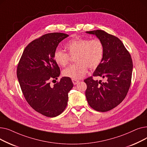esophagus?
<instances>
[{
  "instance_id": "esophagus-1",
  "label": "esophagus",
  "mask_w": 147,
  "mask_h": 147,
  "mask_svg": "<svg viewBox=\"0 0 147 147\" xmlns=\"http://www.w3.org/2000/svg\"><path fill=\"white\" fill-rule=\"evenodd\" d=\"M72 82H73V84H74V85H75V84H77L79 82V80H76V79H72Z\"/></svg>"
}]
</instances>
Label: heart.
<instances>
[{"mask_svg":"<svg viewBox=\"0 0 147 147\" xmlns=\"http://www.w3.org/2000/svg\"><path fill=\"white\" fill-rule=\"evenodd\" d=\"M65 49L69 55H75L77 63L65 68L63 72L65 77L72 79H80L86 75L88 67H98L103 59L104 46L99 39L89 40L86 38H77L71 40L65 45ZM55 63L65 67L69 63L68 54L60 50H56L53 54Z\"/></svg>","mask_w":147,"mask_h":147,"instance_id":"heart-1","label":"heart"}]
</instances>
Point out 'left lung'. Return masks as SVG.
I'll use <instances>...</instances> for the list:
<instances>
[{
  "instance_id": "obj_1",
  "label": "left lung",
  "mask_w": 147,
  "mask_h": 147,
  "mask_svg": "<svg viewBox=\"0 0 147 147\" xmlns=\"http://www.w3.org/2000/svg\"><path fill=\"white\" fill-rule=\"evenodd\" d=\"M96 36L104 46V57L93 73L105 78V82L92 77L84 80L87 84L85 95L89 105L97 111H110L120 104L129 91L133 69L131 56L119 38L103 30L86 32Z\"/></svg>"
}]
</instances>
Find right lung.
I'll return each mask as SVG.
<instances>
[{"instance_id": "obj_1", "label": "right lung", "mask_w": 147, "mask_h": 147, "mask_svg": "<svg viewBox=\"0 0 147 147\" xmlns=\"http://www.w3.org/2000/svg\"><path fill=\"white\" fill-rule=\"evenodd\" d=\"M69 36L61 33L46 34L30 43L23 51L17 67V78L27 102L37 112L54 117L64 111L68 93L73 87L70 78L63 77L51 86L60 69L53 54L59 43Z\"/></svg>"}]
</instances>
